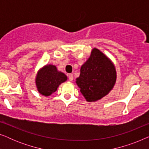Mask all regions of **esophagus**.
<instances>
[{
    "label": "esophagus",
    "instance_id": "obj_1",
    "mask_svg": "<svg viewBox=\"0 0 149 149\" xmlns=\"http://www.w3.org/2000/svg\"><path fill=\"white\" fill-rule=\"evenodd\" d=\"M68 79H69V81H72L73 80V74H68Z\"/></svg>",
    "mask_w": 149,
    "mask_h": 149
}]
</instances>
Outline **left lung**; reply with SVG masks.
I'll list each match as a JSON object with an SVG mask.
<instances>
[{
    "label": "left lung",
    "instance_id": "obj_1",
    "mask_svg": "<svg viewBox=\"0 0 149 149\" xmlns=\"http://www.w3.org/2000/svg\"><path fill=\"white\" fill-rule=\"evenodd\" d=\"M117 74L113 62L102 52L93 49L91 56L81 68L76 79L80 91L87 102L102 98L113 88Z\"/></svg>",
    "mask_w": 149,
    "mask_h": 149
}]
</instances>
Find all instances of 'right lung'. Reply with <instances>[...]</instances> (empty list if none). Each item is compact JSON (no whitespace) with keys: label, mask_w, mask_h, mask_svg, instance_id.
Returning a JSON list of instances; mask_svg holds the SVG:
<instances>
[{"label":"right lung","mask_w":149,"mask_h":149,"mask_svg":"<svg viewBox=\"0 0 149 149\" xmlns=\"http://www.w3.org/2000/svg\"><path fill=\"white\" fill-rule=\"evenodd\" d=\"M66 80V75L58 71L56 66L46 65L36 74V85L40 94L49 96L57 90L61 83Z\"/></svg>","instance_id":"add662e5"}]
</instances>
